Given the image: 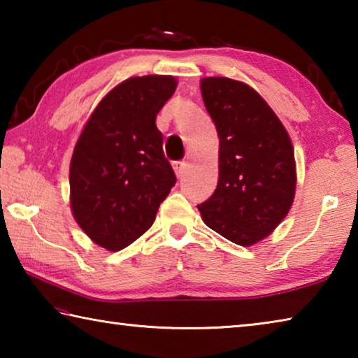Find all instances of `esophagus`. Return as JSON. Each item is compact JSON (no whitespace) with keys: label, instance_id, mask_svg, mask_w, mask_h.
<instances>
[{"label":"esophagus","instance_id":"34e87169","mask_svg":"<svg viewBox=\"0 0 358 358\" xmlns=\"http://www.w3.org/2000/svg\"><path fill=\"white\" fill-rule=\"evenodd\" d=\"M187 169V164L185 161H178V162H173V171H175V175H177L178 178L183 177L185 171Z\"/></svg>","mask_w":358,"mask_h":358}]
</instances>
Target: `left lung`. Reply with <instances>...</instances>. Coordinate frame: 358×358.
<instances>
[{"label": "left lung", "mask_w": 358, "mask_h": 358, "mask_svg": "<svg viewBox=\"0 0 358 358\" xmlns=\"http://www.w3.org/2000/svg\"><path fill=\"white\" fill-rule=\"evenodd\" d=\"M220 137V180L197 205L203 222L235 245L268 237L294 203L296 169L286 128L256 90L227 77L201 80Z\"/></svg>", "instance_id": "1"}]
</instances>
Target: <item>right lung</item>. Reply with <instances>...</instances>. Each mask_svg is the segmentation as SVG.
I'll use <instances>...</instances> for the list:
<instances>
[{"label": "right lung", "mask_w": 358, "mask_h": 358, "mask_svg": "<svg viewBox=\"0 0 358 358\" xmlns=\"http://www.w3.org/2000/svg\"><path fill=\"white\" fill-rule=\"evenodd\" d=\"M177 85L172 76L121 82L78 136L69 167L72 216L107 251L123 250L147 232L177 183L156 128V115Z\"/></svg>", "instance_id": "add662e5"}]
</instances>
